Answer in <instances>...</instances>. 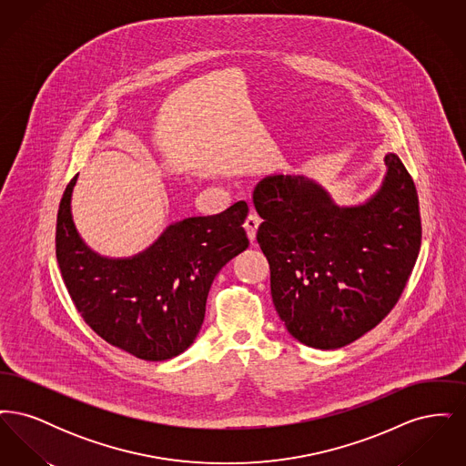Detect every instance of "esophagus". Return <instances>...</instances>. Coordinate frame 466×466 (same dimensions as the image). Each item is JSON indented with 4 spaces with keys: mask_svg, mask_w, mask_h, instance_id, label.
I'll list each match as a JSON object with an SVG mask.
<instances>
[{
    "mask_svg": "<svg viewBox=\"0 0 466 466\" xmlns=\"http://www.w3.org/2000/svg\"><path fill=\"white\" fill-rule=\"evenodd\" d=\"M258 225H260V217H258V213H257L255 209H251L249 215H248V218H246V222H244V228H246L248 238H249L251 243H253L255 238H257V228H258Z\"/></svg>",
    "mask_w": 466,
    "mask_h": 466,
    "instance_id": "1",
    "label": "esophagus"
}]
</instances>
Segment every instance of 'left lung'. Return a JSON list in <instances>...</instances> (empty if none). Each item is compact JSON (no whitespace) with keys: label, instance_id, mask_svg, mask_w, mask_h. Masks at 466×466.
Masks as SVG:
<instances>
[{"label":"left lung","instance_id":"1","mask_svg":"<svg viewBox=\"0 0 466 466\" xmlns=\"http://www.w3.org/2000/svg\"><path fill=\"white\" fill-rule=\"evenodd\" d=\"M369 199L339 206L304 175L258 181L257 232L270 267V295L299 342L337 350L372 330L395 308L421 248L414 181L399 156Z\"/></svg>","mask_w":466,"mask_h":466}]
</instances>
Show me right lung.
<instances>
[{"instance_id":"add662e5","label":"right lung","mask_w":466,"mask_h":466,"mask_svg":"<svg viewBox=\"0 0 466 466\" xmlns=\"http://www.w3.org/2000/svg\"><path fill=\"white\" fill-rule=\"evenodd\" d=\"M76 177L63 194L56 228V255L75 308L101 339L136 358L164 361L183 353L202 327L213 279L249 244L248 204L171 223L141 253L110 258L89 248L73 222Z\"/></svg>"}]
</instances>
